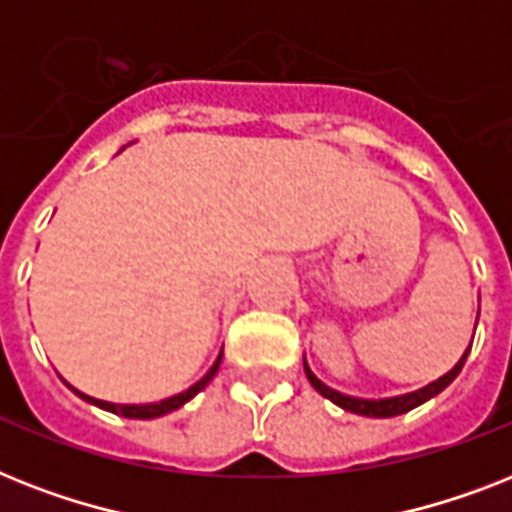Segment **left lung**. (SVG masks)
I'll return each mask as SVG.
<instances>
[{"mask_svg":"<svg viewBox=\"0 0 512 512\" xmlns=\"http://www.w3.org/2000/svg\"><path fill=\"white\" fill-rule=\"evenodd\" d=\"M468 351H465L463 357H460V362H457V365L452 367L447 375H441L439 380H433V383L418 388V391H412V394L391 396V399H357V396H346V394H341V391H335V388L325 386V383H322V380L317 378L312 370H309L306 359H304V370H306V378H309V383H312V386L317 388L322 396H325V399H330L333 404L343 407L346 412L365 415V418H394V415H404V412L415 410V407H420L423 402H428V399H433L436 394H441V391H444V388H447L449 383L457 378V375H460V370H463V365H465V359H468Z\"/></svg>","mask_w":512,"mask_h":512,"instance_id":"8db88e82","label":"left lung"}]
</instances>
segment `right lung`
<instances>
[{
    "label": "right lung",
    "instance_id": "1",
    "mask_svg": "<svg viewBox=\"0 0 512 512\" xmlns=\"http://www.w3.org/2000/svg\"><path fill=\"white\" fill-rule=\"evenodd\" d=\"M219 365H222V354L216 357L214 367L203 375V378L195 383V386H190L187 391H182V394L177 396H169V399H163V402H153V404H113V402H102V399H94V396H87L81 394V391H76L73 386H68L73 391V394H79L84 402L94 404V407H100V410H108L113 412V415H124V418H134V420H150V418H161V415H166V412H174L179 410L182 404L190 402L192 396L198 394V391H203V388L211 383V378L216 375V370H219Z\"/></svg>",
    "mask_w": 512,
    "mask_h": 512
}]
</instances>
